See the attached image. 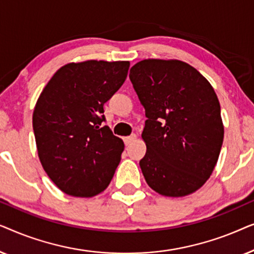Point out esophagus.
Listing matches in <instances>:
<instances>
[{
  "label": "esophagus",
  "instance_id": "obj_1",
  "mask_svg": "<svg viewBox=\"0 0 254 254\" xmlns=\"http://www.w3.org/2000/svg\"><path fill=\"white\" fill-rule=\"evenodd\" d=\"M135 140H136V135H135V134H131L130 136H126V137H124V142H125V144H126V145L130 144L131 142L135 141Z\"/></svg>",
  "mask_w": 254,
  "mask_h": 254
}]
</instances>
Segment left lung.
Masks as SVG:
<instances>
[{"label": "left lung", "mask_w": 254, "mask_h": 254, "mask_svg": "<svg viewBox=\"0 0 254 254\" xmlns=\"http://www.w3.org/2000/svg\"><path fill=\"white\" fill-rule=\"evenodd\" d=\"M145 110L140 161L145 182L165 196L199 190L216 165L223 143L221 106L210 83L179 60L149 59L129 72Z\"/></svg>", "instance_id": "left-lung-1"}]
</instances>
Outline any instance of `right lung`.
Returning <instances> with one entry per match:
<instances>
[{"label": "right lung", "instance_id": "obj_1", "mask_svg": "<svg viewBox=\"0 0 254 254\" xmlns=\"http://www.w3.org/2000/svg\"><path fill=\"white\" fill-rule=\"evenodd\" d=\"M128 61H96L61 67L33 111L41 165L68 195L90 197L109 186L124 151L105 121L104 104L124 84Z\"/></svg>", "mask_w": 254, "mask_h": 254}]
</instances>
